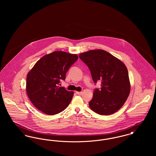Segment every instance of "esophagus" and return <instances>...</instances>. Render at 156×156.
<instances>
[{"label":"esophagus","instance_id":"esophagus-1","mask_svg":"<svg viewBox=\"0 0 156 156\" xmlns=\"http://www.w3.org/2000/svg\"><path fill=\"white\" fill-rule=\"evenodd\" d=\"M82 93V92H76V94L77 95H81Z\"/></svg>","mask_w":156,"mask_h":156}]
</instances>
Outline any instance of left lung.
<instances>
[{
  "label": "left lung",
  "instance_id": "left-lung-1",
  "mask_svg": "<svg viewBox=\"0 0 156 156\" xmlns=\"http://www.w3.org/2000/svg\"><path fill=\"white\" fill-rule=\"evenodd\" d=\"M79 57L89 68L94 82L101 81V88L94 90L89 108L101 115L118 111L125 103L130 91L126 66L102 50L83 52Z\"/></svg>",
  "mask_w": 156,
  "mask_h": 156
}]
</instances>
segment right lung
<instances>
[{
  "label": "right lung",
  "instance_id": "obj_1",
  "mask_svg": "<svg viewBox=\"0 0 156 156\" xmlns=\"http://www.w3.org/2000/svg\"><path fill=\"white\" fill-rule=\"evenodd\" d=\"M76 54L61 51L39 59L27 75L26 91L31 103L40 111L53 115L63 111L71 102L74 92L58 86L66 80L70 67L78 59Z\"/></svg>",
  "mask_w": 156,
  "mask_h": 156
}]
</instances>
